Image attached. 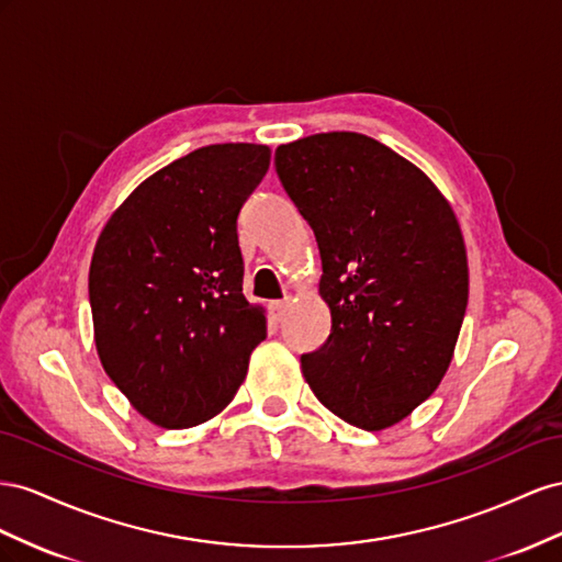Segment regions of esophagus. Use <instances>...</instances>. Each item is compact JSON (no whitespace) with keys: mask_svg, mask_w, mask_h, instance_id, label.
I'll list each match as a JSON object with an SVG mask.
<instances>
[{"mask_svg":"<svg viewBox=\"0 0 562 562\" xmlns=\"http://www.w3.org/2000/svg\"><path fill=\"white\" fill-rule=\"evenodd\" d=\"M286 308H290V299L276 301V303H272V315H276L278 319H282V317H284V313H286Z\"/></svg>","mask_w":562,"mask_h":562,"instance_id":"esophagus-1","label":"esophagus"}]
</instances>
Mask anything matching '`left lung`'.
<instances>
[{"label":"left lung","instance_id":"left-lung-1","mask_svg":"<svg viewBox=\"0 0 562 562\" xmlns=\"http://www.w3.org/2000/svg\"><path fill=\"white\" fill-rule=\"evenodd\" d=\"M278 176L315 233L327 344L301 358L311 391L350 426L403 422L452 362L469 259L452 204L383 143L313 134L276 150Z\"/></svg>","mask_w":562,"mask_h":562}]
</instances>
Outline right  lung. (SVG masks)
I'll list each match as a JSON object with an SVG mask.
<instances>
[{
  "mask_svg": "<svg viewBox=\"0 0 562 562\" xmlns=\"http://www.w3.org/2000/svg\"><path fill=\"white\" fill-rule=\"evenodd\" d=\"M270 148L216 143L148 176L103 226L89 268L93 341L105 374L162 428L231 405L266 308L243 294L237 214Z\"/></svg>",
  "mask_w": 562,
  "mask_h": 562,
  "instance_id": "obj_1",
  "label": "right lung"
}]
</instances>
